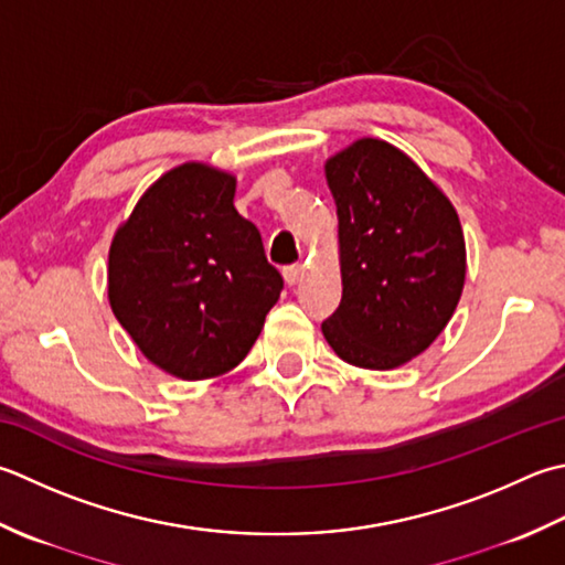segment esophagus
Here are the masks:
<instances>
[{
    "label": "esophagus",
    "instance_id": "esophagus-1",
    "mask_svg": "<svg viewBox=\"0 0 565 565\" xmlns=\"http://www.w3.org/2000/svg\"><path fill=\"white\" fill-rule=\"evenodd\" d=\"M303 271H306L303 264H291V267L284 269V281L289 286H296L298 281L303 279Z\"/></svg>",
    "mask_w": 565,
    "mask_h": 565
}]
</instances>
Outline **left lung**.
Masks as SVG:
<instances>
[{
	"label": "left lung",
	"mask_w": 565,
	"mask_h": 565,
	"mask_svg": "<svg viewBox=\"0 0 565 565\" xmlns=\"http://www.w3.org/2000/svg\"><path fill=\"white\" fill-rule=\"evenodd\" d=\"M338 205L342 301L323 326L340 360L394 370L434 342L466 284L446 193L394 143L364 137L326 161Z\"/></svg>",
	"instance_id": "left-lung-1"
}]
</instances>
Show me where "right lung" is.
Segmentation results:
<instances>
[{
    "mask_svg": "<svg viewBox=\"0 0 565 565\" xmlns=\"http://www.w3.org/2000/svg\"><path fill=\"white\" fill-rule=\"evenodd\" d=\"M235 175L188 161L147 188L109 245L107 298L141 355L179 380L247 358L281 274L235 210Z\"/></svg>",
    "mask_w": 565,
    "mask_h": 565,
    "instance_id": "1",
    "label": "right lung"
}]
</instances>
